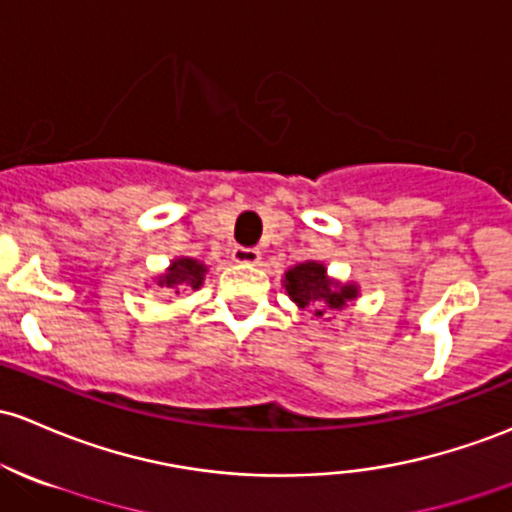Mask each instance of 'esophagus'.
Segmentation results:
<instances>
[{
    "label": "esophagus",
    "mask_w": 512,
    "mask_h": 512,
    "mask_svg": "<svg viewBox=\"0 0 512 512\" xmlns=\"http://www.w3.org/2000/svg\"><path fill=\"white\" fill-rule=\"evenodd\" d=\"M232 258L236 263H246V266H254L261 261V251L258 249H246V246H236L232 251Z\"/></svg>",
    "instance_id": "obj_1"
}]
</instances>
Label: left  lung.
I'll use <instances>...</instances> for the list:
<instances>
[{"instance_id": "8db88e82", "label": "left lung", "mask_w": 512, "mask_h": 512, "mask_svg": "<svg viewBox=\"0 0 512 512\" xmlns=\"http://www.w3.org/2000/svg\"><path fill=\"white\" fill-rule=\"evenodd\" d=\"M285 290L300 307L327 305L334 310H342L346 300L356 298L354 285L332 283L324 276L322 263H300L293 271L285 273ZM322 312L324 310H315V315L322 317Z\"/></svg>"}]
</instances>
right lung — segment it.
Returning a JSON list of instances; mask_svg holds the SVG:
<instances>
[{
    "label": "right lung",
    "instance_id": "add662e5",
    "mask_svg": "<svg viewBox=\"0 0 512 512\" xmlns=\"http://www.w3.org/2000/svg\"><path fill=\"white\" fill-rule=\"evenodd\" d=\"M205 271L207 268L202 266V263L192 261V258H178V261H173V266H170V271L158 280V285L161 288H173L175 293H178L180 288H185V285H190V288H200L202 280H205Z\"/></svg>",
    "mask_w": 512,
    "mask_h": 512
}]
</instances>
